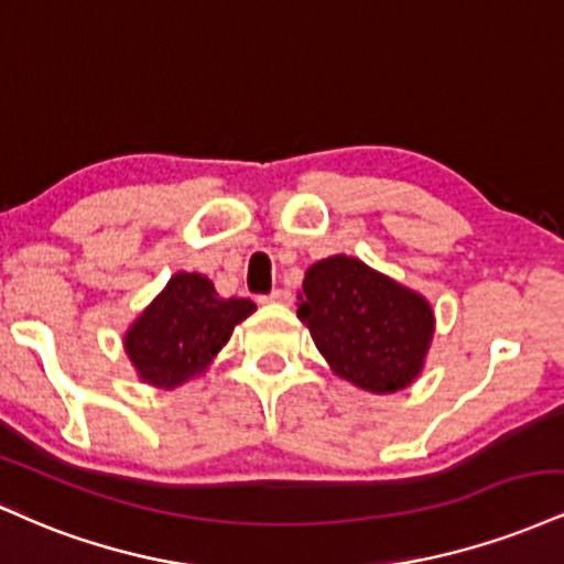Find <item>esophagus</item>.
<instances>
[{
    "mask_svg": "<svg viewBox=\"0 0 564 564\" xmlns=\"http://www.w3.org/2000/svg\"><path fill=\"white\" fill-rule=\"evenodd\" d=\"M267 303H290L293 301V295H290V290H274V293H269L267 297H263Z\"/></svg>",
    "mask_w": 564,
    "mask_h": 564,
    "instance_id": "obj_1",
    "label": "esophagus"
}]
</instances>
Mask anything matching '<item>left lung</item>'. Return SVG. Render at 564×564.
<instances>
[{
  "label": "left lung",
  "mask_w": 564,
  "mask_h": 564,
  "mask_svg": "<svg viewBox=\"0 0 564 564\" xmlns=\"http://www.w3.org/2000/svg\"><path fill=\"white\" fill-rule=\"evenodd\" d=\"M297 319L337 377L395 393L422 372L435 316L430 303L359 258L333 256L306 271Z\"/></svg>",
  "instance_id": "8db88e82"
}]
</instances>
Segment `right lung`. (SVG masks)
<instances>
[{"label": "right lung", "mask_w": 564, "mask_h": 564, "mask_svg": "<svg viewBox=\"0 0 564 564\" xmlns=\"http://www.w3.org/2000/svg\"><path fill=\"white\" fill-rule=\"evenodd\" d=\"M253 311L248 297H221L208 276L178 271L129 327L126 354L139 380L171 390L205 372Z\"/></svg>", "instance_id": "1"}]
</instances>
